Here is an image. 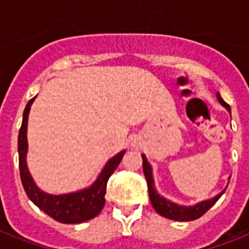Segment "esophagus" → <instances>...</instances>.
<instances>
[{
	"label": "esophagus",
	"instance_id": "34e87169",
	"mask_svg": "<svg viewBox=\"0 0 249 249\" xmlns=\"http://www.w3.org/2000/svg\"><path fill=\"white\" fill-rule=\"evenodd\" d=\"M132 147H134V148L140 147V142H138V141H133V142H132Z\"/></svg>",
	"mask_w": 249,
	"mask_h": 249
}]
</instances>
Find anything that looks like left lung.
<instances>
[{"instance_id":"8db88e82","label":"left lung","mask_w":249,"mask_h":249,"mask_svg":"<svg viewBox=\"0 0 249 249\" xmlns=\"http://www.w3.org/2000/svg\"><path fill=\"white\" fill-rule=\"evenodd\" d=\"M217 101L220 102V105H222L225 108L228 109V112L231 115V109H230V106L224 102V99L221 98L220 93H217ZM142 160H143V174L146 177V181H147L148 186V195H150V200H151V204L154 207L156 212L159 213L160 216L165 217V218H169V220L174 221H194L201 217L204 214L209 208H212L213 205L216 204V201L222 196V194L226 191V187H225L220 194H217L216 196L211 197V199H207V200L199 201L196 204L194 205H181L174 203V201H170L169 199L161 196L158 190L155 189V181H154V174H152V166L151 164L148 163L147 158L144 154H142Z\"/></svg>"}]
</instances>
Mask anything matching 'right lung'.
Instances as JSON below:
<instances>
[{"mask_svg": "<svg viewBox=\"0 0 249 249\" xmlns=\"http://www.w3.org/2000/svg\"><path fill=\"white\" fill-rule=\"evenodd\" d=\"M36 97L32 98L27 103L23 112L20 130L18 136V152H19V169L20 178L25 194L36 204L41 211L62 224H81L91 220L98 216L105 207L106 187L111 174L115 172L117 165L125 154V150L117 152L116 155L105 164L97 179L90 186L73 193L53 195L42 191L33 181L31 172L27 165V152H28V140H27V129H28V116L31 106Z\"/></svg>", "mask_w": 249, "mask_h": 249, "instance_id": "right-lung-1", "label": "right lung"}]
</instances>
